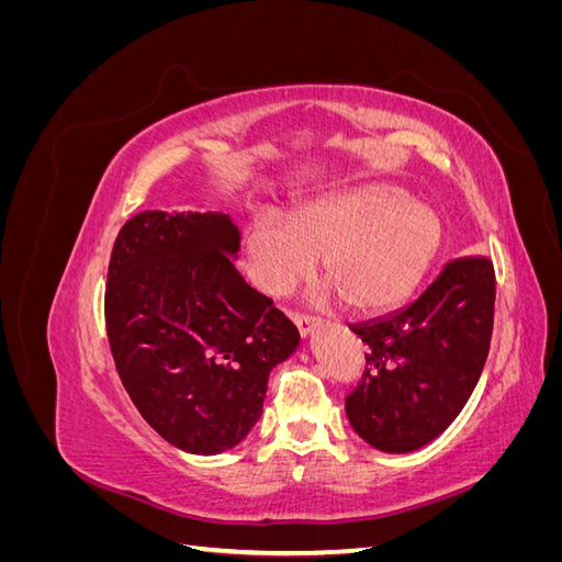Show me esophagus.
I'll use <instances>...</instances> for the list:
<instances>
[{
	"mask_svg": "<svg viewBox=\"0 0 562 562\" xmlns=\"http://www.w3.org/2000/svg\"><path fill=\"white\" fill-rule=\"evenodd\" d=\"M293 323L297 326V330H300V335L302 337H307L314 328H316V318L314 316H310V314H300V312H295L293 314Z\"/></svg>",
	"mask_w": 562,
	"mask_h": 562,
	"instance_id": "obj_1",
	"label": "esophagus"
}]
</instances>
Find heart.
<instances>
[{
    "label": "heart",
    "mask_w": 562,
    "mask_h": 562,
    "mask_svg": "<svg viewBox=\"0 0 562 562\" xmlns=\"http://www.w3.org/2000/svg\"><path fill=\"white\" fill-rule=\"evenodd\" d=\"M440 248L436 213L394 187L310 203L288 227L255 225L248 236L250 277L285 295L314 274L323 258L337 295L359 312L394 307L415 291Z\"/></svg>",
    "instance_id": "heart-1"
}]
</instances>
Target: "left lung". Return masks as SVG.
<instances>
[{
    "label": "left lung",
    "mask_w": 562,
    "mask_h": 562,
    "mask_svg": "<svg viewBox=\"0 0 562 562\" xmlns=\"http://www.w3.org/2000/svg\"><path fill=\"white\" fill-rule=\"evenodd\" d=\"M495 267L450 260L411 307L359 323L366 370L345 398L353 431L382 452H413L462 413L483 372L495 323Z\"/></svg>",
    "instance_id": "left-lung-1"
}]
</instances>
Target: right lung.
Masks as SVG:
<instances>
[{
    "label": "right lung",
    "instance_id": "obj_1",
    "mask_svg": "<svg viewBox=\"0 0 562 562\" xmlns=\"http://www.w3.org/2000/svg\"><path fill=\"white\" fill-rule=\"evenodd\" d=\"M239 227L223 213L133 215L105 288L114 366L145 422L168 443L217 454L262 415L269 372L300 333L234 267Z\"/></svg>",
    "mask_w": 562,
    "mask_h": 562
}]
</instances>
